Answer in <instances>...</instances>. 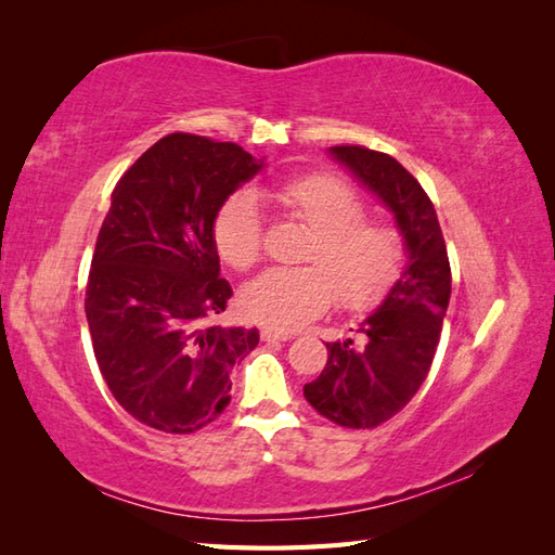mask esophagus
<instances>
[{
    "instance_id": "esophagus-1",
    "label": "esophagus",
    "mask_w": 555,
    "mask_h": 555,
    "mask_svg": "<svg viewBox=\"0 0 555 555\" xmlns=\"http://www.w3.org/2000/svg\"><path fill=\"white\" fill-rule=\"evenodd\" d=\"M293 332H286V328H276V326H264L262 328V340H291Z\"/></svg>"
}]
</instances>
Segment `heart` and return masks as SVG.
I'll use <instances>...</instances> for the list:
<instances>
[{
    "mask_svg": "<svg viewBox=\"0 0 555 555\" xmlns=\"http://www.w3.org/2000/svg\"><path fill=\"white\" fill-rule=\"evenodd\" d=\"M267 197L284 215L312 231L298 269H269L243 288V308L257 322L300 326L332 308L348 310L379 302L398 281L405 241L393 223L367 217V203L334 173L312 171L271 185ZM211 235L223 262L250 269L262 257L264 229L253 193L223 199Z\"/></svg>",
    "mask_w": 555,
    "mask_h": 555,
    "instance_id": "obj_1",
    "label": "heart"
}]
</instances>
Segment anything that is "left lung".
<instances>
[{
	"label": "left lung",
	"instance_id": "left-lung-1",
	"mask_svg": "<svg viewBox=\"0 0 555 555\" xmlns=\"http://www.w3.org/2000/svg\"><path fill=\"white\" fill-rule=\"evenodd\" d=\"M332 155L393 211L408 247V267L356 338L326 344V364L302 393L338 427L374 429L403 410L427 379L451 298V262L436 209L405 167L362 145Z\"/></svg>",
	"mask_w": 555,
	"mask_h": 555
}]
</instances>
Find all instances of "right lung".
<instances>
[{"mask_svg": "<svg viewBox=\"0 0 555 555\" xmlns=\"http://www.w3.org/2000/svg\"><path fill=\"white\" fill-rule=\"evenodd\" d=\"M262 169L235 143L193 133L157 140L121 176L86 284L92 350L128 415L164 434H193L231 400V370L257 328H223L233 296L219 276L217 211Z\"/></svg>", "mask_w": 555, "mask_h": 555, "instance_id": "obj_1", "label": "right lung"}]
</instances>
